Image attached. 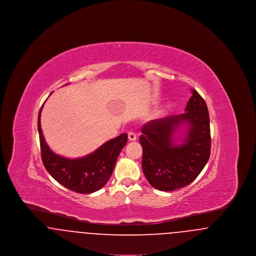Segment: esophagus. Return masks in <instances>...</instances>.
I'll return each instance as SVG.
<instances>
[{
    "label": "esophagus",
    "instance_id": "obj_1",
    "mask_svg": "<svg viewBox=\"0 0 256 256\" xmlns=\"http://www.w3.org/2000/svg\"><path fill=\"white\" fill-rule=\"evenodd\" d=\"M128 140L130 141H136V134L132 132H130L128 134Z\"/></svg>",
    "mask_w": 256,
    "mask_h": 256
}]
</instances>
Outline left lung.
<instances>
[{
  "label": "left lung",
  "mask_w": 256,
  "mask_h": 256,
  "mask_svg": "<svg viewBox=\"0 0 256 256\" xmlns=\"http://www.w3.org/2000/svg\"><path fill=\"white\" fill-rule=\"evenodd\" d=\"M186 130L180 144L174 134ZM139 138L143 148L142 169L158 190L174 191L190 184L206 165L211 152L210 120L206 100L192 89L185 112L146 122Z\"/></svg>",
  "instance_id": "obj_1"
}]
</instances>
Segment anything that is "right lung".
I'll return each instance as SVG.
<instances>
[{
  "instance_id": "1",
  "label": "right lung",
  "mask_w": 256,
  "mask_h": 256,
  "mask_svg": "<svg viewBox=\"0 0 256 256\" xmlns=\"http://www.w3.org/2000/svg\"><path fill=\"white\" fill-rule=\"evenodd\" d=\"M38 113V132L41 158L50 174L64 187L80 194H90L102 188L108 182L128 134H120L100 146L94 152L82 158L70 159L56 154L47 145L42 134Z\"/></svg>"
}]
</instances>
